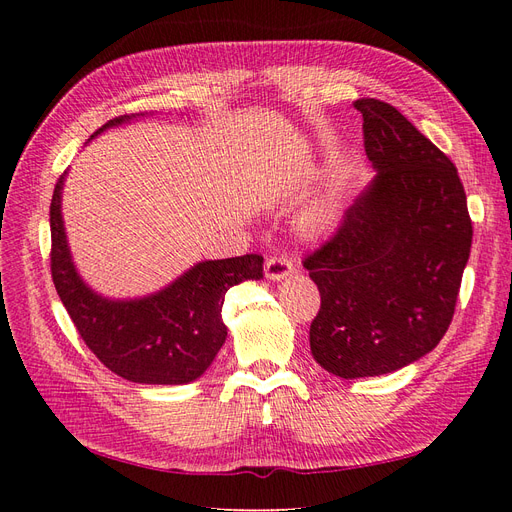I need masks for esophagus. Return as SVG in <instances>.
Instances as JSON below:
<instances>
[{
    "label": "esophagus",
    "mask_w": 512,
    "mask_h": 512,
    "mask_svg": "<svg viewBox=\"0 0 512 512\" xmlns=\"http://www.w3.org/2000/svg\"><path fill=\"white\" fill-rule=\"evenodd\" d=\"M265 273H267L269 280L282 282V280H286L288 275L294 273V265H292V260L286 258V256H271V258H267Z\"/></svg>",
    "instance_id": "obj_1"
}]
</instances>
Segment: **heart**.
<instances>
[{"instance_id": "heart-1", "label": "heart", "mask_w": 512, "mask_h": 512, "mask_svg": "<svg viewBox=\"0 0 512 512\" xmlns=\"http://www.w3.org/2000/svg\"><path fill=\"white\" fill-rule=\"evenodd\" d=\"M339 209H342V203H339V196L335 192H329L314 200L299 218V230L301 235L307 239H318L329 235V232L337 226L339 220Z\"/></svg>"}]
</instances>
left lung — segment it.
I'll list each match as a JSON object with an SVG mask.
<instances>
[{
  "label": "left lung",
  "instance_id": "obj_1",
  "mask_svg": "<svg viewBox=\"0 0 512 512\" xmlns=\"http://www.w3.org/2000/svg\"><path fill=\"white\" fill-rule=\"evenodd\" d=\"M354 108L376 177L303 262L320 290L309 348L346 380L391 374L440 344L472 247L455 164L395 106L361 98Z\"/></svg>",
  "mask_w": 512,
  "mask_h": 512
}]
</instances>
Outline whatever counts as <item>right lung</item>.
Returning <instances> with one entry per match:
<instances>
[{
  "label": "right lung",
  "instance_id": "right-lung-1",
  "mask_svg": "<svg viewBox=\"0 0 512 512\" xmlns=\"http://www.w3.org/2000/svg\"><path fill=\"white\" fill-rule=\"evenodd\" d=\"M134 117H115L91 138ZM64 181L66 173L51 200V273L87 348L117 376L138 384H188L203 376L228 335L222 320L224 294L245 280H260L262 256L203 260L141 299L102 297L72 262L61 218Z\"/></svg>",
  "mask_w": 512,
  "mask_h": 512
}]
</instances>
